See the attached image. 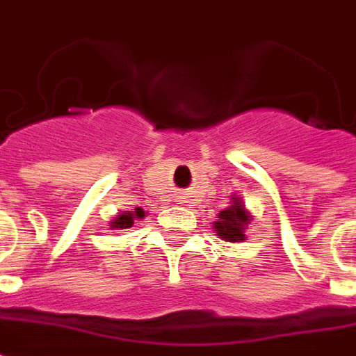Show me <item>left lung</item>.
<instances>
[{"mask_svg": "<svg viewBox=\"0 0 356 356\" xmlns=\"http://www.w3.org/2000/svg\"><path fill=\"white\" fill-rule=\"evenodd\" d=\"M249 220H251V216L245 211V207L236 199L232 207L218 213V222H214V230L222 239L236 243V241L245 239L243 230H245V224Z\"/></svg>", "mask_w": 356, "mask_h": 356, "instance_id": "8db88e82", "label": "left lung"}]
</instances>
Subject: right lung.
<instances>
[{"label": "right lung", "instance_id": "1", "mask_svg": "<svg viewBox=\"0 0 356 356\" xmlns=\"http://www.w3.org/2000/svg\"><path fill=\"white\" fill-rule=\"evenodd\" d=\"M136 216H143L142 209H136V213H120L113 222V228H130Z\"/></svg>", "mask_w": 356, "mask_h": 356}]
</instances>
